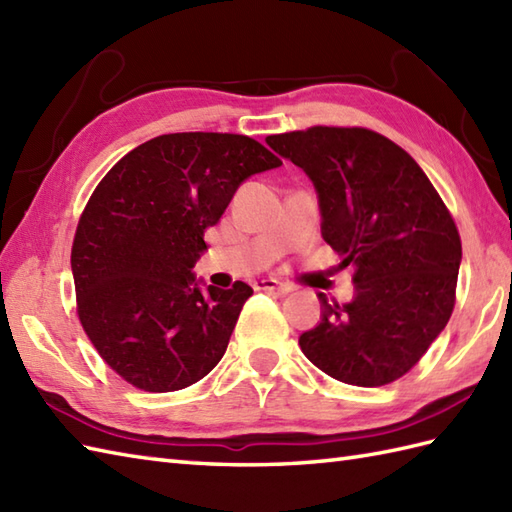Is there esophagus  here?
<instances>
[{
	"instance_id": "obj_1",
	"label": "esophagus",
	"mask_w": 512,
	"mask_h": 512,
	"mask_svg": "<svg viewBox=\"0 0 512 512\" xmlns=\"http://www.w3.org/2000/svg\"><path fill=\"white\" fill-rule=\"evenodd\" d=\"M255 290H270V292H281V295H286V292H290V288L286 284H281V281L268 277V279H257L255 281Z\"/></svg>"
}]
</instances>
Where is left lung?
<instances>
[{"mask_svg":"<svg viewBox=\"0 0 512 512\" xmlns=\"http://www.w3.org/2000/svg\"><path fill=\"white\" fill-rule=\"evenodd\" d=\"M266 143L308 173L323 239L354 268L350 303L319 292L321 323L299 336L301 352L341 383H394L455 306L462 242L447 204L418 162L372 129L317 125Z\"/></svg>","mask_w":512,"mask_h":512,"instance_id":"1","label":"left lung"}]
</instances>
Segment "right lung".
<instances>
[{
  "mask_svg": "<svg viewBox=\"0 0 512 512\" xmlns=\"http://www.w3.org/2000/svg\"><path fill=\"white\" fill-rule=\"evenodd\" d=\"M279 165L242 134H162L94 189L72 242L76 314L129 385L178 391L220 363L253 288L200 290L191 268L239 184Z\"/></svg>",
  "mask_w": 512,
  "mask_h": 512,
  "instance_id": "add662e5",
  "label": "right lung"
}]
</instances>
